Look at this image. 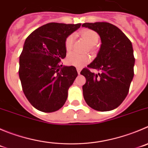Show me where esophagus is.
<instances>
[{
  "mask_svg": "<svg viewBox=\"0 0 148 148\" xmlns=\"http://www.w3.org/2000/svg\"><path fill=\"white\" fill-rule=\"evenodd\" d=\"M77 73H78L79 74H80V71H81V68H79V67H77Z\"/></svg>",
  "mask_w": 148,
  "mask_h": 148,
  "instance_id": "34e87169",
  "label": "esophagus"
}]
</instances>
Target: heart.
<instances>
[{"label":"heart","mask_w":148,"mask_h":148,"mask_svg":"<svg viewBox=\"0 0 148 148\" xmlns=\"http://www.w3.org/2000/svg\"><path fill=\"white\" fill-rule=\"evenodd\" d=\"M80 35L85 41L88 42V45L90 46V49H93V46L96 45L99 41V35L94 30L90 29H83L80 31ZM73 42H74V35L71 34L66 37L65 40V48L67 51H70L72 49ZM66 61L67 64L76 67H82L87 63H89L90 57L88 55H79L76 52H70L68 54Z\"/></svg>","instance_id":"obj_1"}]
</instances>
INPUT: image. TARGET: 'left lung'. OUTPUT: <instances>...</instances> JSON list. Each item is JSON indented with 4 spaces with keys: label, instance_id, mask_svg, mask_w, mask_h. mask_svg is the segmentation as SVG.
Wrapping results in <instances>:
<instances>
[{
    "label": "left lung",
    "instance_id": "1",
    "mask_svg": "<svg viewBox=\"0 0 148 148\" xmlns=\"http://www.w3.org/2000/svg\"><path fill=\"white\" fill-rule=\"evenodd\" d=\"M82 26L96 31L101 40L97 57L80 72L86 79L82 86L84 99L93 110H112L125 99L133 79L132 44L118 27L109 23H86ZM90 68L101 72L96 75Z\"/></svg>",
    "mask_w": 148,
    "mask_h": 148
}]
</instances>
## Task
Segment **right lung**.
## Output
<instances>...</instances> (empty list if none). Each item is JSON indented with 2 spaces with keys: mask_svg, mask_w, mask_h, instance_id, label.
<instances>
[{
  "mask_svg": "<svg viewBox=\"0 0 148 148\" xmlns=\"http://www.w3.org/2000/svg\"><path fill=\"white\" fill-rule=\"evenodd\" d=\"M80 26V23H47L25 41L19 76L24 94L39 111H57L67 99L68 90L78 74L74 66L62 65L66 55L65 40Z\"/></svg>",
  "mask_w": 148,
  "mask_h": 148,
  "instance_id": "right-lung-1",
  "label": "right lung"
}]
</instances>
